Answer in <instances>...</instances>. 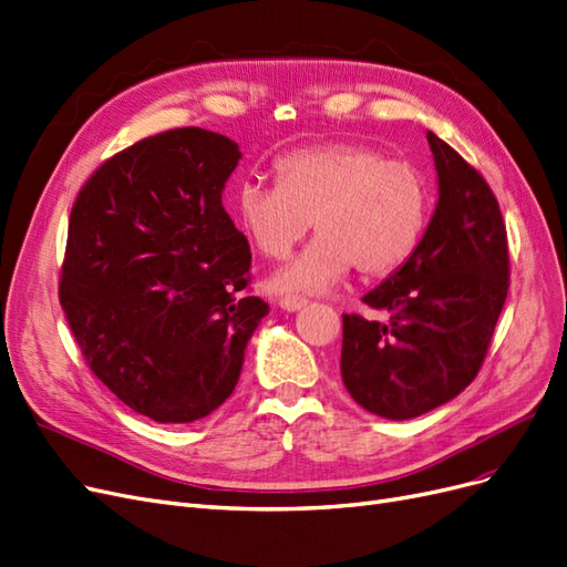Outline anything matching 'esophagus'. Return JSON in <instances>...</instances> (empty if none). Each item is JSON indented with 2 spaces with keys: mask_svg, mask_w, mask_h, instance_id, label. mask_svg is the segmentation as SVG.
Here are the masks:
<instances>
[{
  "mask_svg": "<svg viewBox=\"0 0 567 567\" xmlns=\"http://www.w3.org/2000/svg\"><path fill=\"white\" fill-rule=\"evenodd\" d=\"M278 303H280V308L287 310V312H297V310H301L308 301H306L303 297H282Z\"/></svg>",
  "mask_w": 567,
  "mask_h": 567,
  "instance_id": "esophagus-1",
  "label": "esophagus"
}]
</instances>
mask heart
I'll list each match as a JSON object with an SVG mask.
<instances>
[{"instance_id":"heart-1","label":"heart","mask_w":567,"mask_h":567,"mask_svg":"<svg viewBox=\"0 0 567 567\" xmlns=\"http://www.w3.org/2000/svg\"><path fill=\"white\" fill-rule=\"evenodd\" d=\"M278 184L245 179L236 217L268 259H285L316 224L318 238L278 270L280 295L324 291L354 266L364 278L400 268L423 238L430 186L423 173L367 144L303 146L278 158Z\"/></svg>"}]
</instances>
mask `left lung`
<instances>
[{"label":"left lung","instance_id":"8db88e82","mask_svg":"<svg viewBox=\"0 0 567 567\" xmlns=\"http://www.w3.org/2000/svg\"><path fill=\"white\" fill-rule=\"evenodd\" d=\"M439 200L413 255L364 295L385 320L343 316L341 379L388 421L463 392L484 364L509 289L507 230L486 179L427 131Z\"/></svg>","mask_w":567,"mask_h":567}]
</instances>
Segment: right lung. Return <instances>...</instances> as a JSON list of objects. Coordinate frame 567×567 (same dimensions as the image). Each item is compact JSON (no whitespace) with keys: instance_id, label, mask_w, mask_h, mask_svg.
I'll use <instances>...</instances> for the list:
<instances>
[{"instance_id":"right-lung-1","label":"right lung","mask_w":567,"mask_h":567,"mask_svg":"<svg viewBox=\"0 0 567 567\" xmlns=\"http://www.w3.org/2000/svg\"><path fill=\"white\" fill-rule=\"evenodd\" d=\"M243 158L177 128L100 165L72 207L60 303L97 379L156 423H194L236 390L268 316L221 194Z\"/></svg>"}]
</instances>
